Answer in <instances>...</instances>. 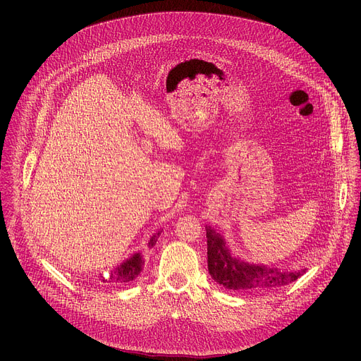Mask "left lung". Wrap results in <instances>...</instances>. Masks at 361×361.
Instances as JSON below:
<instances>
[{
	"label": "left lung",
	"mask_w": 361,
	"mask_h": 361,
	"mask_svg": "<svg viewBox=\"0 0 361 361\" xmlns=\"http://www.w3.org/2000/svg\"><path fill=\"white\" fill-rule=\"evenodd\" d=\"M207 269L219 286L231 291H272L286 287L305 274L306 269L283 272L252 263L240 262L230 255L225 241L211 226L206 228Z\"/></svg>",
	"instance_id": "obj_1"
}]
</instances>
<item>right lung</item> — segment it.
I'll use <instances>...</instances> for the list:
<instances>
[{"mask_svg":"<svg viewBox=\"0 0 361 361\" xmlns=\"http://www.w3.org/2000/svg\"><path fill=\"white\" fill-rule=\"evenodd\" d=\"M161 233L155 234L154 237L150 238L149 241V245L150 247H154V245L157 244V240L159 237ZM143 267H145V260L143 257L137 253L133 256L131 259H128L127 262H124L123 264H120L118 268H116L114 271H111L108 274V276H99V279L102 282H109V283H124V282H130L133 279H136L139 276V274L143 271Z\"/></svg>","mask_w":361,"mask_h":361,"instance_id":"1","label":"right lung"}]
</instances>
